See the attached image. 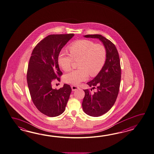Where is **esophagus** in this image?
<instances>
[{
    "instance_id": "esophagus-1",
    "label": "esophagus",
    "mask_w": 154,
    "mask_h": 154,
    "mask_svg": "<svg viewBox=\"0 0 154 154\" xmlns=\"http://www.w3.org/2000/svg\"><path fill=\"white\" fill-rule=\"evenodd\" d=\"M71 88H72V91H75L77 89H79V87L75 86V85H72Z\"/></svg>"
}]
</instances>
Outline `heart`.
Listing matches in <instances>:
<instances>
[{
    "instance_id": "obj_1",
    "label": "heart",
    "mask_w": 154,
    "mask_h": 154,
    "mask_svg": "<svg viewBox=\"0 0 154 154\" xmlns=\"http://www.w3.org/2000/svg\"><path fill=\"white\" fill-rule=\"evenodd\" d=\"M70 54L62 50L58 55L59 66L64 71L71 69L74 60H79V69H73L64 75L68 83L78 85L88 79L89 75L95 76L99 73L106 62V49L102 44H96L89 40H80L69 46Z\"/></svg>"
}]
</instances>
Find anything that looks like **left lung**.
I'll list each match as a JSON object with an SVG mask.
<instances>
[{"label": "left lung", "mask_w": 154, "mask_h": 154, "mask_svg": "<svg viewBox=\"0 0 154 154\" xmlns=\"http://www.w3.org/2000/svg\"><path fill=\"white\" fill-rule=\"evenodd\" d=\"M85 37L99 38L106 49V60L102 69L94 79L87 83L97 91L92 94L89 89H84L85 96L82 102L85 113L90 116H101L113 106L119 91L121 80L119 56L115 45L102 35H86Z\"/></svg>", "instance_id": "obj_1"}]
</instances>
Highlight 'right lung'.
<instances>
[{
	"label": "right lung",
	"instance_id": "add662e5",
	"mask_svg": "<svg viewBox=\"0 0 154 154\" xmlns=\"http://www.w3.org/2000/svg\"><path fill=\"white\" fill-rule=\"evenodd\" d=\"M73 34L50 35L36 45L29 60L27 82L31 99L41 113L47 116H60L65 111L72 89L64 84L57 89L52 88L55 79L60 82L62 72L57 58L62 48Z\"/></svg>",
	"mask_w": 154,
	"mask_h": 154
}]
</instances>
